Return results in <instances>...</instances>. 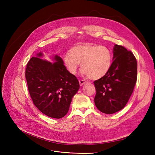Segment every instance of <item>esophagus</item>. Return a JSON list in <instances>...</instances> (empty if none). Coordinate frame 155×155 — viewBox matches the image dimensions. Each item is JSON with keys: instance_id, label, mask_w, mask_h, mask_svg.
Listing matches in <instances>:
<instances>
[{"instance_id": "obj_1", "label": "esophagus", "mask_w": 155, "mask_h": 155, "mask_svg": "<svg viewBox=\"0 0 155 155\" xmlns=\"http://www.w3.org/2000/svg\"><path fill=\"white\" fill-rule=\"evenodd\" d=\"M85 83H87L86 81L84 80H79V84H80V86H82L83 85H84Z\"/></svg>"}]
</instances>
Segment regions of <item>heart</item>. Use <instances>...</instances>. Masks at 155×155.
Instances as JSON below:
<instances>
[{"label": "heart", "mask_w": 155, "mask_h": 155, "mask_svg": "<svg viewBox=\"0 0 155 155\" xmlns=\"http://www.w3.org/2000/svg\"><path fill=\"white\" fill-rule=\"evenodd\" d=\"M63 61L71 74H76L81 64L84 74L96 80L103 77L109 71L112 54L107 46L85 43L73 46L70 53L65 54Z\"/></svg>", "instance_id": "1"}]
</instances>
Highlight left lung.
<instances>
[{
  "instance_id": "8db88e82",
  "label": "left lung",
  "mask_w": 155,
  "mask_h": 155,
  "mask_svg": "<svg viewBox=\"0 0 155 155\" xmlns=\"http://www.w3.org/2000/svg\"><path fill=\"white\" fill-rule=\"evenodd\" d=\"M113 61L106 75L94 82L97 108L111 114L123 109L133 92L137 80V61L131 51L115 45Z\"/></svg>"
}]
</instances>
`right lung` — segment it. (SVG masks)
I'll return each instance as SVG.
<instances>
[{
  "mask_svg": "<svg viewBox=\"0 0 155 155\" xmlns=\"http://www.w3.org/2000/svg\"><path fill=\"white\" fill-rule=\"evenodd\" d=\"M32 57L26 68V79L35 106L46 116L60 119L67 114L73 97L80 88L77 77L70 73L63 61L55 55L51 63Z\"/></svg>",
  "mask_w": 155,
  "mask_h": 155,
  "instance_id": "obj_1",
  "label": "right lung"
}]
</instances>
